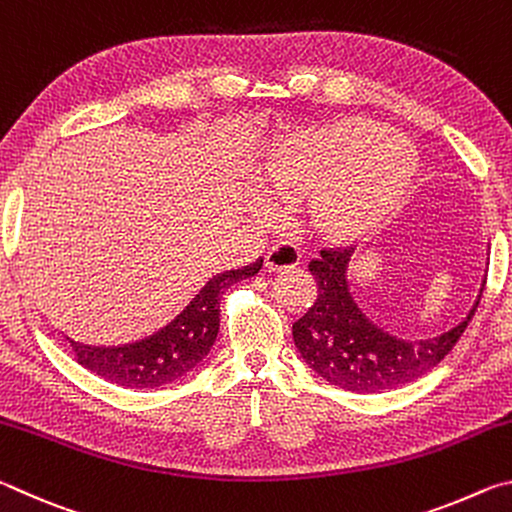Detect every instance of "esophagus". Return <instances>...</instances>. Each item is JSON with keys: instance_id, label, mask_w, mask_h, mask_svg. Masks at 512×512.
<instances>
[{"instance_id": "34e87169", "label": "esophagus", "mask_w": 512, "mask_h": 512, "mask_svg": "<svg viewBox=\"0 0 512 512\" xmlns=\"http://www.w3.org/2000/svg\"><path fill=\"white\" fill-rule=\"evenodd\" d=\"M264 259H266L268 271H291V268H296L300 264V253L296 246L282 241V244H275L271 250H268Z\"/></svg>"}]
</instances>
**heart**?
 <instances>
[{
  "instance_id": "b5f03b06",
  "label": "heart",
  "mask_w": 512,
  "mask_h": 512,
  "mask_svg": "<svg viewBox=\"0 0 512 512\" xmlns=\"http://www.w3.org/2000/svg\"><path fill=\"white\" fill-rule=\"evenodd\" d=\"M415 173V153L388 128L363 117L284 137L266 155L259 189L280 205H307L318 235H366L400 201Z\"/></svg>"
}]
</instances>
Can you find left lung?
<instances>
[{
  "instance_id": "left-lung-1",
  "label": "left lung",
  "mask_w": 512,
  "mask_h": 512,
  "mask_svg": "<svg viewBox=\"0 0 512 512\" xmlns=\"http://www.w3.org/2000/svg\"><path fill=\"white\" fill-rule=\"evenodd\" d=\"M350 259L352 250H320V257L309 264L318 296L293 323V343L307 366L350 393L388 391L438 366L461 339L483 289L463 323L431 339L406 341L363 314L348 284Z\"/></svg>"
}]
</instances>
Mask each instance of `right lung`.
I'll list each match as a JSON object with an SVG mask.
<instances>
[{"label": "right lung", "instance_id": "add662e5", "mask_svg": "<svg viewBox=\"0 0 512 512\" xmlns=\"http://www.w3.org/2000/svg\"><path fill=\"white\" fill-rule=\"evenodd\" d=\"M264 259L212 277L201 293L167 327L119 348H97L67 339L76 361L94 375L124 388H158L187 375L201 363L219 334L221 296L235 282L259 273Z\"/></svg>", "mask_w": 512, "mask_h": 512}]
</instances>
